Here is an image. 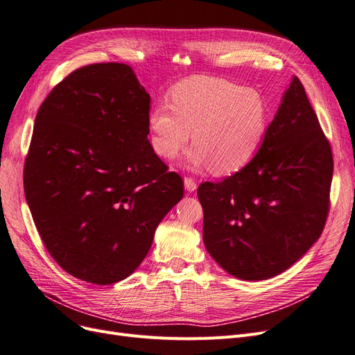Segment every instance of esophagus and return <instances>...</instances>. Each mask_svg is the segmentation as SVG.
<instances>
[{"mask_svg": "<svg viewBox=\"0 0 355 355\" xmlns=\"http://www.w3.org/2000/svg\"><path fill=\"white\" fill-rule=\"evenodd\" d=\"M184 185H185V189L188 192H194L197 189V182L192 179V178H185L184 179Z\"/></svg>", "mask_w": 355, "mask_h": 355, "instance_id": "esophagus-1", "label": "esophagus"}]
</instances>
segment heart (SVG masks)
Masks as SVG:
<instances>
[{
  "label": "heart",
  "mask_w": 355,
  "mask_h": 355,
  "mask_svg": "<svg viewBox=\"0 0 355 355\" xmlns=\"http://www.w3.org/2000/svg\"><path fill=\"white\" fill-rule=\"evenodd\" d=\"M270 127L262 96L220 78L197 77L179 83L170 103L148 114L149 142L163 159L179 157L191 141L189 168L211 167L216 175L244 168L261 151Z\"/></svg>",
  "instance_id": "heart-1"
}]
</instances>
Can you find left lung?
Returning <instances> with one entry per match:
<instances>
[{
	"label": "left lung",
	"instance_id": "left-lung-1",
	"mask_svg": "<svg viewBox=\"0 0 355 355\" xmlns=\"http://www.w3.org/2000/svg\"><path fill=\"white\" fill-rule=\"evenodd\" d=\"M331 176L330 144L293 77L261 151L232 176L198 187L207 252L240 280L284 272L323 232Z\"/></svg>",
	"mask_w": 355,
	"mask_h": 355
}]
</instances>
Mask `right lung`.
I'll return each instance as SVG.
<instances>
[{
	"label": "right lung",
	"mask_w": 355,
	"mask_h": 355,
	"mask_svg": "<svg viewBox=\"0 0 355 355\" xmlns=\"http://www.w3.org/2000/svg\"><path fill=\"white\" fill-rule=\"evenodd\" d=\"M149 108L130 67L94 63L60 81L35 116L25 197L53 259L83 282L133 274L184 197L148 141Z\"/></svg>",
	"instance_id": "right-lung-1"
}]
</instances>
